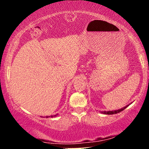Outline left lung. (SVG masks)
<instances>
[{"label": "left lung", "instance_id": "obj_1", "mask_svg": "<svg viewBox=\"0 0 149 149\" xmlns=\"http://www.w3.org/2000/svg\"><path fill=\"white\" fill-rule=\"evenodd\" d=\"M128 106H129V105H127L126 107L122 108V109H118V110L109 111H102V113H104V114H107V115H112V114H116V113H118L123 111L124 109H125L126 108L128 107Z\"/></svg>", "mask_w": 149, "mask_h": 149}]
</instances>
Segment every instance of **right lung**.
<instances>
[{
  "instance_id": "right-lung-1",
  "label": "right lung",
  "mask_w": 149,
  "mask_h": 149,
  "mask_svg": "<svg viewBox=\"0 0 149 149\" xmlns=\"http://www.w3.org/2000/svg\"><path fill=\"white\" fill-rule=\"evenodd\" d=\"M57 115H54V116H45V118H49V117H51V118H52V117H55V116H57Z\"/></svg>"
}]
</instances>
